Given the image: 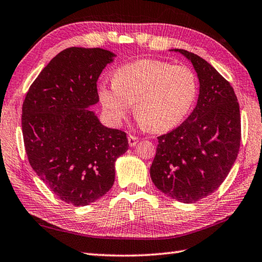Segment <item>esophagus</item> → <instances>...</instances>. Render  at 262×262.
I'll use <instances>...</instances> for the list:
<instances>
[{"label": "esophagus", "instance_id": "34e87169", "mask_svg": "<svg viewBox=\"0 0 262 262\" xmlns=\"http://www.w3.org/2000/svg\"><path fill=\"white\" fill-rule=\"evenodd\" d=\"M138 141H140V138L134 135H128V143H129V146H135Z\"/></svg>", "mask_w": 262, "mask_h": 262}]
</instances>
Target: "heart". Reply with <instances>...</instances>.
Returning a JSON list of instances; mask_svg holds the SVG:
<instances>
[{
    "mask_svg": "<svg viewBox=\"0 0 262 262\" xmlns=\"http://www.w3.org/2000/svg\"><path fill=\"white\" fill-rule=\"evenodd\" d=\"M198 87L195 73L186 66L138 60L119 67L114 83L99 87V99L114 124L126 119L135 102L140 125L162 133L185 119L196 100Z\"/></svg>",
    "mask_w": 262,
    "mask_h": 262,
    "instance_id": "b5f03b06",
    "label": "heart"
}]
</instances>
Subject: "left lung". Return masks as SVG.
Masks as SVG:
<instances>
[{
	"mask_svg": "<svg viewBox=\"0 0 262 262\" xmlns=\"http://www.w3.org/2000/svg\"><path fill=\"white\" fill-rule=\"evenodd\" d=\"M200 83L196 106L175 129L158 137L151 179L158 189L183 203L213 193L237 158L241 116L233 87L206 60L182 49Z\"/></svg>",
	"mask_w": 262,
	"mask_h": 262,
	"instance_id": "8db88e82",
	"label": "left lung"
}]
</instances>
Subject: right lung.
I'll use <instances>...</instances> for the list:
<instances>
[{
  "mask_svg": "<svg viewBox=\"0 0 262 262\" xmlns=\"http://www.w3.org/2000/svg\"><path fill=\"white\" fill-rule=\"evenodd\" d=\"M115 53L69 48L40 71L26 94L21 126L34 171L63 202L89 206L115 183V162L128 150L125 132L103 126L89 107Z\"/></svg>",
  "mask_w": 262,
  "mask_h": 262,
  "instance_id": "obj_1",
  "label": "right lung"
}]
</instances>
